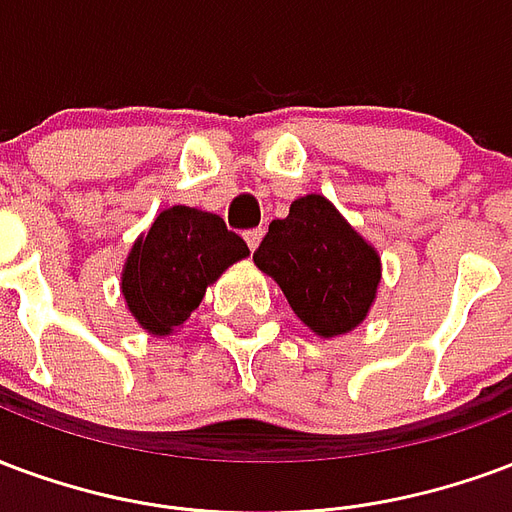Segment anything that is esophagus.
Returning a JSON list of instances; mask_svg holds the SVG:
<instances>
[{
    "mask_svg": "<svg viewBox=\"0 0 512 512\" xmlns=\"http://www.w3.org/2000/svg\"><path fill=\"white\" fill-rule=\"evenodd\" d=\"M261 237H264V229L245 231V242H248V248H251V251H256V248H259Z\"/></svg>",
    "mask_w": 512,
    "mask_h": 512,
    "instance_id": "1",
    "label": "esophagus"
}]
</instances>
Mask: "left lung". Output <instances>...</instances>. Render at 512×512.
Masks as SVG:
<instances>
[{
	"label": "left lung",
	"mask_w": 512,
	"mask_h": 512,
	"mask_svg": "<svg viewBox=\"0 0 512 512\" xmlns=\"http://www.w3.org/2000/svg\"><path fill=\"white\" fill-rule=\"evenodd\" d=\"M253 261L322 338L360 327L382 281L379 253L319 193L300 196L286 218L272 220Z\"/></svg>",
	"instance_id": "1"
}]
</instances>
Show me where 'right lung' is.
I'll list each match as a JSON object with an SVG mask.
<instances>
[{
	"instance_id": "1",
	"label": "right lung",
	"mask_w": 512,
	"mask_h": 512,
	"mask_svg": "<svg viewBox=\"0 0 512 512\" xmlns=\"http://www.w3.org/2000/svg\"><path fill=\"white\" fill-rule=\"evenodd\" d=\"M248 253L223 218L177 204L133 242L122 270V297L149 335H169L199 308L220 272Z\"/></svg>"
}]
</instances>
